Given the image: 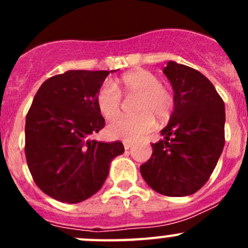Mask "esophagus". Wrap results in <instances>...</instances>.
Returning <instances> with one entry per match:
<instances>
[{"instance_id":"obj_1","label":"esophagus","mask_w":248,"mask_h":248,"mask_svg":"<svg viewBox=\"0 0 248 248\" xmlns=\"http://www.w3.org/2000/svg\"><path fill=\"white\" fill-rule=\"evenodd\" d=\"M131 146H133V143H130V141H124V149L125 150H129Z\"/></svg>"}]
</instances>
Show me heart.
Returning a JSON list of instances; mask_svg holds the SVG:
<instances>
[{"mask_svg": "<svg viewBox=\"0 0 248 248\" xmlns=\"http://www.w3.org/2000/svg\"><path fill=\"white\" fill-rule=\"evenodd\" d=\"M122 94L125 98L137 97L131 117L122 118L109 124L107 134L111 139L135 141L155 126V119L164 123L171 117L175 107L174 94L160 84L159 77L146 69H135L123 74L117 87L104 83L97 93V105L107 120H114L122 114Z\"/></svg>", "mask_w": 248, "mask_h": 248, "instance_id": "b5f03b06", "label": "heart"}]
</instances>
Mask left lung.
Here are the masks:
<instances>
[{
  "label": "left lung",
  "mask_w": 248,
  "mask_h": 248,
  "mask_svg": "<svg viewBox=\"0 0 248 248\" xmlns=\"http://www.w3.org/2000/svg\"><path fill=\"white\" fill-rule=\"evenodd\" d=\"M164 73L174 89V111L140 172L159 194L189 196L207 183L222 153L225 103L194 68L170 61Z\"/></svg>",
  "instance_id": "1"
}]
</instances>
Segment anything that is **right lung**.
Wrapping results in <instances>:
<instances>
[{
    "label": "right lung",
    "instance_id": "add662e5",
    "mask_svg": "<svg viewBox=\"0 0 248 248\" xmlns=\"http://www.w3.org/2000/svg\"><path fill=\"white\" fill-rule=\"evenodd\" d=\"M110 72L68 71L50 77L27 113L28 169L39 189L61 202H80L99 191L111 160L124 153L120 141L89 139L105 125L97 93Z\"/></svg>",
    "mask_w": 248,
    "mask_h": 248
}]
</instances>
